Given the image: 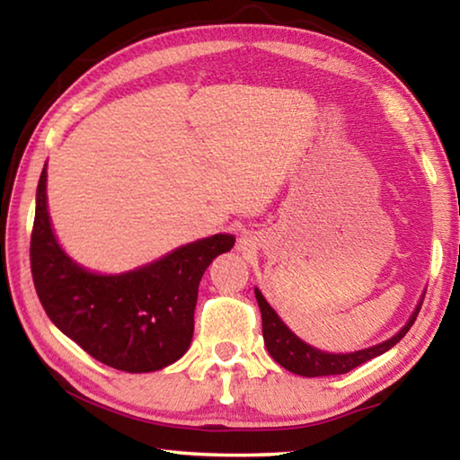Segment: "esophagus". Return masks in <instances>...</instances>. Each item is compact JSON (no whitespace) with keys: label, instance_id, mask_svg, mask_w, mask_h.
<instances>
[{"label":"esophagus","instance_id":"esophagus-1","mask_svg":"<svg viewBox=\"0 0 460 460\" xmlns=\"http://www.w3.org/2000/svg\"><path fill=\"white\" fill-rule=\"evenodd\" d=\"M255 245V237L252 235V233H245V235L239 237V247L241 249H252Z\"/></svg>","mask_w":460,"mask_h":460}]
</instances>
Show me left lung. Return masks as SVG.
<instances>
[{
	"label": "left lung",
	"mask_w": 460,
	"mask_h": 460,
	"mask_svg": "<svg viewBox=\"0 0 460 460\" xmlns=\"http://www.w3.org/2000/svg\"><path fill=\"white\" fill-rule=\"evenodd\" d=\"M424 294L420 296L418 305L414 313L408 318V323L402 326V329L394 334L392 339L384 342H377V345L361 349V351L353 353H329L321 351L313 345H308L306 341H302L298 334H294L288 324L278 316L274 308L270 306V302L263 298L260 288H255V298H258V305L261 310V332H263V342H266L268 353L271 359L282 365L284 369L296 373V376L302 377H323V376H341V373H349L359 365L367 363L373 357L384 355L389 351L394 345L403 339V334L410 331V326L414 324L416 316L420 313V306H422Z\"/></svg>",
	"instance_id": "obj_1"
}]
</instances>
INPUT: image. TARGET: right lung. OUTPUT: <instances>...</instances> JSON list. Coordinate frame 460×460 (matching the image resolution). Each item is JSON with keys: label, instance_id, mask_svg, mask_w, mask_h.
<instances>
[{"label": "right lung", "instance_id": "obj_1", "mask_svg": "<svg viewBox=\"0 0 460 460\" xmlns=\"http://www.w3.org/2000/svg\"><path fill=\"white\" fill-rule=\"evenodd\" d=\"M46 164L36 190L30 261L42 306L60 332L97 361L128 373L164 369L189 351L199 284L211 261L235 245L217 233L146 266L99 274L76 263L54 235Z\"/></svg>", "mask_w": 460, "mask_h": 460}]
</instances>
